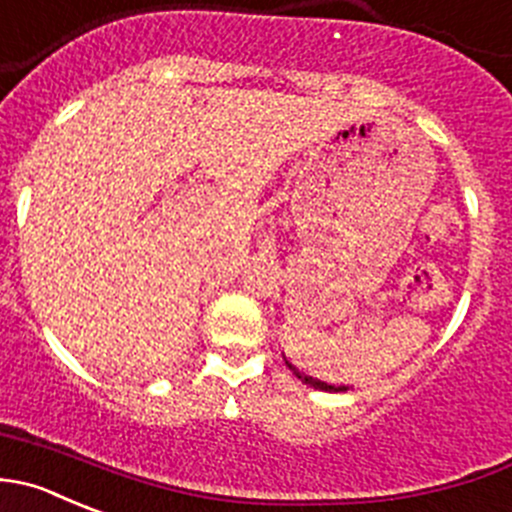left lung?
I'll return each mask as SVG.
<instances>
[{"mask_svg": "<svg viewBox=\"0 0 512 512\" xmlns=\"http://www.w3.org/2000/svg\"><path fill=\"white\" fill-rule=\"evenodd\" d=\"M287 367H292L290 362H287ZM292 372H295V375L300 377V380L305 382V385H310V388H315V390H327V393H342V390H347V388H342V385H327V382L317 380V377H310V375H305V372L295 370V367H292Z\"/></svg>", "mask_w": 512, "mask_h": 512, "instance_id": "left-lung-1", "label": "left lung"}]
</instances>
